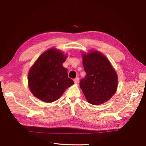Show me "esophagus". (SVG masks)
I'll list each match as a JSON object with an SVG mask.
<instances>
[{"instance_id": "obj_1", "label": "esophagus", "mask_w": 146, "mask_h": 146, "mask_svg": "<svg viewBox=\"0 0 146 146\" xmlns=\"http://www.w3.org/2000/svg\"><path fill=\"white\" fill-rule=\"evenodd\" d=\"M74 82L75 83H76V84L78 83H79V78H78V77H77V78H75L74 80Z\"/></svg>"}]
</instances>
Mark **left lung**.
Returning a JSON list of instances; mask_svg holds the SVG:
<instances>
[{"mask_svg": "<svg viewBox=\"0 0 146 146\" xmlns=\"http://www.w3.org/2000/svg\"><path fill=\"white\" fill-rule=\"evenodd\" d=\"M82 58L86 76L80 82V88L90 104H104L117 90V73L107 57L99 51L82 53Z\"/></svg>", "mask_w": 146, "mask_h": 146, "instance_id": "left-lung-1", "label": "left lung"}]
</instances>
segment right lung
Here are the masks:
<instances>
[{
	"label": "right lung",
	"mask_w": 146,
	"mask_h": 146,
	"mask_svg": "<svg viewBox=\"0 0 146 146\" xmlns=\"http://www.w3.org/2000/svg\"><path fill=\"white\" fill-rule=\"evenodd\" d=\"M67 58L62 52L49 48L38 57L28 74L29 89L33 95L45 102H53L62 96L74 81L68 76L63 63Z\"/></svg>",
	"instance_id": "right-lung-1"
}]
</instances>
